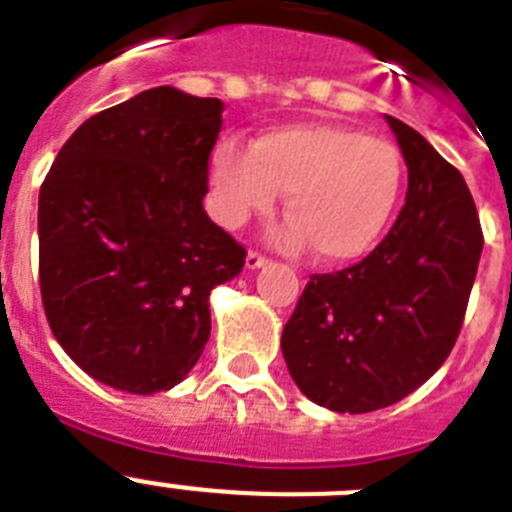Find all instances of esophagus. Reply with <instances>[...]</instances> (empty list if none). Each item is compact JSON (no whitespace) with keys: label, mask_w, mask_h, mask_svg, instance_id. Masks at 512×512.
<instances>
[{"label":"esophagus","mask_w":512,"mask_h":512,"mask_svg":"<svg viewBox=\"0 0 512 512\" xmlns=\"http://www.w3.org/2000/svg\"><path fill=\"white\" fill-rule=\"evenodd\" d=\"M266 264H269V259H266L264 253L248 251V256H246V266H248V269H261V266H266Z\"/></svg>","instance_id":"esophagus-1"}]
</instances>
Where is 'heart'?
<instances>
[{
  "label": "heart",
  "instance_id": "1",
  "mask_svg": "<svg viewBox=\"0 0 512 512\" xmlns=\"http://www.w3.org/2000/svg\"><path fill=\"white\" fill-rule=\"evenodd\" d=\"M213 213L225 228L266 215L287 192L292 220L276 231L281 246L309 243L320 261L363 256L386 231L403 185L401 152L353 126L307 121L274 126L253 147L225 137L210 167Z\"/></svg>",
  "mask_w": 512,
  "mask_h": 512
}]
</instances>
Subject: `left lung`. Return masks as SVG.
I'll list each match as a JSON object with an SVG mask.
<instances>
[{
    "label": "left lung",
    "instance_id": "8db88e82",
    "mask_svg": "<svg viewBox=\"0 0 512 512\" xmlns=\"http://www.w3.org/2000/svg\"><path fill=\"white\" fill-rule=\"evenodd\" d=\"M386 121L409 167L406 205L363 261L309 276L281 332L299 391L340 414L386 409L442 368L485 243L457 167L409 124Z\"/></svg>",
    "mask_w": 512,
    "mask_h": 512
}]
</instances>
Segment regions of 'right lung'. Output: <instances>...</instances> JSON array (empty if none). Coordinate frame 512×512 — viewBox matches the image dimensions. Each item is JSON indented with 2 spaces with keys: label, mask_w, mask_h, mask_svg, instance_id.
Here are the masks:
<instances>
[{
  "label": "right lung",
  "mask_w": 512,
  "mask_h": 512,
  "mask_svg": "<svg viewBox=\"0 0 512 512\" xmlns=\"http://www.w3.org/2000/svg\"><path fill=\"white\" fill-rule=\"evenodd\" d=\"M220 114L218 98L149 88L83 121L42 182L45 317L106 386H177L210 337V292L246 264L203 208Z\"/></svg>",
  "instance_id": "right-lung-1"
}]
</instances>
